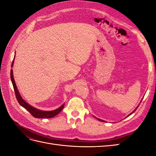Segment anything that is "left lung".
Here are the masks:
<instances>
[{"label": "left lung", "mask_w": 156, "mask_h": 156, "mask_svg": "<svg viewBox=\"0 0 156 156\" xmlns=\"http://www.w3.org/2000/svg\"><path fill=\"white\" fill-rule=\"evenodd\" d=\"M140 102H141V101H140ZM139 105H138L137 107H136V108H135V110H134V111H133V112H132L131 113H130V114H129V115L128 116H130L131 115H132V114H133V112H135V111L136 110V108H137L139 107ZM98 120H100V121H101V122H105L104 120H101V119H98Z\"/></svg>", "instance_id": "obj_1"}]
</instances>
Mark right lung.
<instances>
[{"mask_svg":"<svg viewBox=\"0 0 156 156\" xmlns=\"http://www.w3.org/2000/svg\"><path fill=\"white\" fill-rule=\"evenodd\" d=\"M13 65V60L11 66L12 67ZM10 77H11V81L13 84V87L14 91H15V94L17 98V100L20 103V105H21L23 107H24L25 109H27L28 111H29L30 114L35 118H38V119H50V118H53L56 115H58V113L62 110V108L64 107V104L62 105H61L57 109H55L54 111H41L39 110L37 108H36L35 107H32L30 105L29 103H27L22 97L21 96L20 92H19L16 84L15 81H14V78H13V70L12 69H11L10 72Z\"/></svg>","mask_w":156,"mask_h":156,"instance_id":"add662e5","label":"right lung"}]
</instances>
